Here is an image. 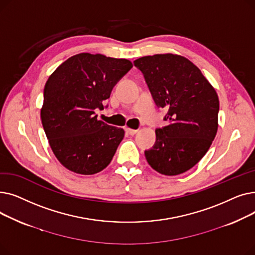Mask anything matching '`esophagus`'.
<instances>
[{"label":"esophagus","instance_id":"esophagus-1","mask_svg":"<svg viewBox=\"0 0 255 255\" xmlns=\"http://www.w3.org/2000/svg\"><path fill=\"white\" fill-rule=\"evenodd\" d=\"M126 132L128 133L129 135H134V134H136V133H137V130H135V129H130V128H126Z\"/></svg>","mask_w":255,"mask_h":255}]
</instances>
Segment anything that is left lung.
<instances>
[{
	"mask_svg": "<svg viewBox=\"0 0 255 255\" xmlns=\"http://www.w3.org/2000/svg\"><path fill=\"white\" fill-rule=\"evenodd\" d=\"M167 125L156 129L153 148L144 151L156 171L177 176L202 159L216 136L219 99L197 67L182 56L163 53L134 61Z\"/></svg>",
	"mask_w": 255,
	"mask_h": 255,
	"instance_id": "left-lung-1",
	"label": "left lung"
}]
</instances>
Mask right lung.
I'll use <instances>...</instances> for the list:
<instances>
[{"mask_svg":"<svg viewBox=\"0 0 255 255\" xmlns=\"http://www.w3.org/2000/svg\"><path fill=\"white\" fill-rule=\"evenodd\" d=\"M131 68L126 59L83 52L48 77L41 121L53 154L67 169L94 175L111 163L125 132L99 121L95 110L104 109L113 88Z\"/></svg>","mask_w":255,"mask_h":255,"instance_id":"1","label":"right lung"}]
</instances>
